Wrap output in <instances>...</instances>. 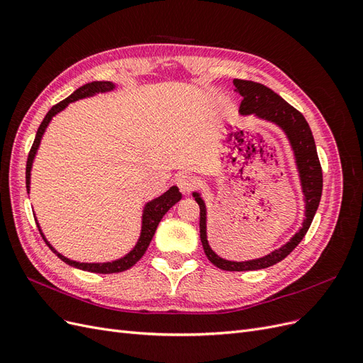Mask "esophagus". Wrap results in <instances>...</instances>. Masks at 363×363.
<instances>
[{
  "label": "esophagus",
  "instance_id": "esophagus-1",
  "mask_svg": "<svg viewBox=\"0 0 363 363\" xmlns=\"http://www.w3.org/2000/svg\"><path fill=\"white\" fill-rule=\"evenodd\" d=\"M175 184L179 186V189L184 194V195H189L191 192L195 191L196 188V182L189 174H182L179 175L177 179H175Z\"/></svg>",
  "mask_w": 363,
  "mask_h": 363
}]
</instances>
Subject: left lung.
<instances>
[{
    "label": "left lung",
    "mask_w": 363,
    "mask_h": 363,
    "mask_svg": "<svg viewBox=\"0 0 363 363\" xmlns=\"http://www.w3.org/2000/svg\"><path fill=\"white\" fill-rule=\"evenodd\" d=\"M233 84L236 87L235 91L242 96V101H240L239 106L240 115L255 113L257 118L267 119L274 124H277L284 133H286L295 155L296 168H298L300 172V180L306 201V218L303 221V227L286 245L269 252L265 257L247 262H232L221 259L218 255H215L211 247H208L206 233V206L200 194L194 192L195 201L200 206V238L207 259L211 260L215 267L224 271H255L276 265V263L291 255L294 248L301 242V239L306 236L307 230H309L313 221L316 208L320 206L323 194V169L320 159H318L312 130L309 124H307L304 116L296 111L295 107L284 101L280 95L271 91L269 87L260 83L235 79Z\"/></svg>",
    "instance_id": "1"
}]
</instances>
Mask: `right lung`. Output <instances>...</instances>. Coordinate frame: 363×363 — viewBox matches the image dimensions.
Listing matches in <instances>:
<instances>
[{"label":"right lung","instance_id":"1","mask_svg":"<svg viewBox=\"0 0 363 363\" xmlns=\"http://www.w3.org/2000/svg\"><path fill=\"white\" fill-rule=\"evenodd\" d=\"M115 87L113 83L111 82H92V83H87V84H83L82 87H79L75 92H72L68 98H65L63 101H60L59 104L52 106L51 111L47 113V116L43 118V121L40 123L39 128H38V133H36V138H35V142H33L31 145V150L28 152V159H27V168H26V184H27V192L30 191V171H31V164H33V159H35L36 156V151L39 148V144H40V139H42V135L45 133V128L48 127L50 121L52 119V116L59 113L60 111H63L65 107H67L69 103H74L77 100H82V98H86V96H92L98 92H108L112 91ZM182 200V194L179 192V188L177 186H172V188H169V191L164 192L163 195H160L159 199L152 200L150 203H147L145 208H144V215H142V232H140V238L138 240L136 247L131 250L127 256L121 257L118 260H113V262H106V263H80V262H74V260H69L68 257L62 256L60 252H57L56 250H54L48 240L45 239V236L42 235L40 228V236L43 238V240H45V244L51 248V251L56 255L59 259H62L65 263H68V265L74 267V268H79V269H83V271H89V272H96V274H112V272H123L128 268H131L135 265V263L145 255V251L151 242L152 236H155L156 233V228L160 223V219L163 218V215L167 213L169 208ZM39 227V225H38Z\"/></svg>","mask_w":363,"mask_h":363}]
</instances>
